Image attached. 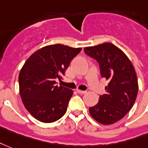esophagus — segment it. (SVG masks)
I'll use <instances>...</instances> for the list:
<instances>
[{"instance_id": "obj_1", "label": "esophagus", "mask_w": 148, "mask_h": 148, "mask_svg": "<svg viewBox=\"0 0 148 148\" xmlns=\"http://www.w3.org/2000/svg\"><path fill=\"white\" fill-rule=\"evenodd\" d=\"M77 92L79 94H85L86 93V91H83V90H80V89H77Z\"/></svg>"}]
</instances>
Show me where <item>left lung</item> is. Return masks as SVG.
I'll list each match as a JSON object with an SVG mask.
<instances>
[{
    "label": "left lung",
    "instance_id": "1",
    "mask_svg": "<svg viewBox=\"0 0 148 148\" xmlns=\"http://www.w3.org/2000/svg\"><path fill=\"white\" fill-rule=\"evenodd\" d=\"M99 63L100 74L108 80L107 93L99 96L97 104L89 108L91 116L103 125L121 120L131 109L138 92L135 69L121 49L110 42L84 49Z\"/></svg>",
    "mask_w": 148,
    "mask_h": 148
}]
</instances>
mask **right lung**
<instances>
[{
  "mask_svg": "<svg viewBox=\"0 0 148 148\" xmlns=\"http://www.w3.org/2000/svg\"><path fill=\"white\" fill-rule=\"evenodd\" d=\"M82 50L63 45H51L33 53L18 75L19 94L25 108L38 121L51 123L65 114L73 90L56 85L71 61Z\"/></svg>",
  "mask_w": 148,
  "mask_h": 148,
  "instance_id": "obj_1",
  "label": "right lung"
}]
</instances>
